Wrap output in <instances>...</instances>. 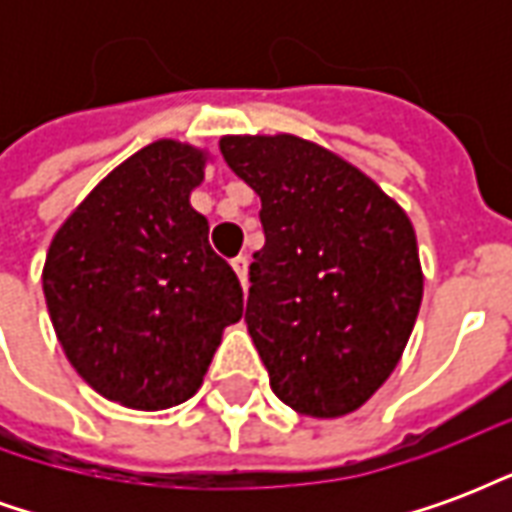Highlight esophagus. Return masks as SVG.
Instances as JSON below:
<instances>
[{
    "mask_svg": "<svg viewBox=\"0 0 512 512\" xmlns=\"http://www.w3.org/2000/svg\"><path fill=\"white\" fill-rule=\"evenodd\" d=\"M233 271L238 274V279H241V285H244V290H246V285H249V260H246L244 255L235 257Z\"/></svg>",
    "mask_w": 512,
    "mask_h": 512,
    "instance_id": "1",
    "label": "esophagus"
}]
</instances>
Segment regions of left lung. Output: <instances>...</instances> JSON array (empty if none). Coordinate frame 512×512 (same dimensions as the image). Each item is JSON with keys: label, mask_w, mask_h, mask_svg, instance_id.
Masks as SVG:
<instances>
[{"label": "left lung", "mask_w": 512, "mask_h": 512, "mask_svg": "<svg viewBox=\"0 0 512 512\" xmlns=\"http://www.w3.org/2000/svg\"><path fill=\"white\" fill-rule=\"evenodd\" d=\"M260 197L246 329L274 395L307 417L351 414L403 356L422 268L406 211L365 172L293 134L224 136Z\"/></svg>", "instance_id": "left-lung-1"}]
</instances>
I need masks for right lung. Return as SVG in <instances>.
<instances>
[{
  "label": "right lung",
  "mask_w": 512,
  "mask_h": 512,
  "mask_svg": "<svg viewBox=\"0 0 512 512\" xmlns=\"http://www.w3.org/2000/svg\"><path fill=\"white\" fill-rule=\"evenodd\" d=\"M205 161L175 139L142 147L84 197L46 255L43 293L68 362L136 411L189 400L224 326L244 315L241 282L189 202Z\"/></svg>",
  "instance_id": "add662e5"
}]
</instances>
